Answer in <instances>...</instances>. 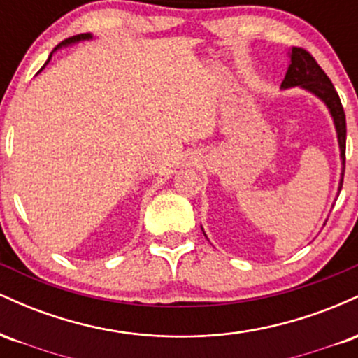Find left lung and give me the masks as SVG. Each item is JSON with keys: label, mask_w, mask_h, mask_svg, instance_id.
<instances>
[{"label": "left lung", "mask_w": 358, "mask_h": 358, "mask_svg": "<svg viewBox=\"0 0 358 358\" xmlns=\"http://www.w3.org/2000/svg\"><path fill=\"white\" fill-rule=\"evenodd\" d=\"M291 62L287 72L282 80L281 87H294V85H301L308 90L318 96L324 104L330 109L331 116H334L336 133H338V145L342 151L343 159V171H345V143H347V121H345V110L340 101L338 92H336L334 84H331L330 77L324 73V71L315 60V57L310 52L301 47H291ZM343 185V173L340 180V190Z\"/></svg>", "instance_id": "obj_1"}]
</instances>
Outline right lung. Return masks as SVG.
Here are the masks:
<instances>
[{"instance_id": "add662e5", "label": "right lung", "mask_w": 358, "mask_h": 358, "mask_svg": "<svg viewBox=\"0 0 358 358\" xmlns=\"http://www.w3.org/2000/svg\"><path fill=\"white\" fill-rule=\"evenodd\" d=\"M85 38H90V34H80V35H73V36H71V38L64 40V42H62L60 45L73 43V42H77V40H85ZM60 45H59V47H60ZM50 59H52V55H50ZM50 59H48V62H50Z\"/></svg>"}]
</instances>
